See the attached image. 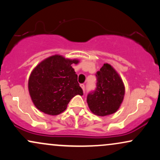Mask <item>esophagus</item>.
<instances>
[{"label": "esophagus", "mask_w": 160, "mask_h": 160, "mask_svg": "<svg viewBox=\"0 0 160 160\" xmlns=\"http://www.w3.org/2000/svg\"><path fill=\"white\" fill-rule=\"evenodd\" d=\"M80 87L82 88L83 92H85V85H84V84H80Z\"/></svg>", "instance_id": "34e87169"}]
</instances>
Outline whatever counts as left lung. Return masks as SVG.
Here are the masks:
<instances>
[{"label": "left lung", "instance_id": "left-lung-1", "mask_svg": "<svg viewBox=\"0 0 160 160\" xmlns=\"http://www.w3.org/2000/svg\"><path fill=\"white\" fill-rule=\"evenodd\" d=\"M95 76L96 87L87 95L88 106L95 115L104 117L112 114L119 109L123 100V82L109 64H104Z\"/></svg>", "mask_w": 160, "mask_h": 160}]
</instances>
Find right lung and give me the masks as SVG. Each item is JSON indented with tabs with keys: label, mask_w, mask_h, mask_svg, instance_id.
<instances>
[{
	"label": "right lung",
	"mask_w": 160,
	"mask_h": 160,
	"mask_svg": "<svg viewBox=\"0 0 160 160\" xmlns=\"http://www.w3.org/2000/svg\"><path fill=\"white\" fill-rule=\"evenodd\" d=\"M78 62L56 55L34 69L29 78L28 90L38 110L49 115H58L67 108L73 97L83 95L78 75L71 67Z\"/></svg>",
	"instance_id": "right-lung-1"
}]
</instances>
